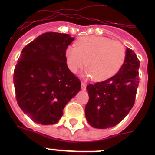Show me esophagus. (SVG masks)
Wrapping results in <instances>:
<instances>
[{"instance_id":"34e87169","label":"esophagus","mask_w":155,"mask_h":155,"mask_svg":"<svg viewBox=\"0 0 155 155\" xmlns=\"http://www.w3.org/2000/svg\"><path fill=\"white\" fill-rule=\"evenodd\" d=\"M86 86H87V85H86V84H85L84 82L81 83V88H82L83 90L86 89Z\"/></svg>"}]
</instances>
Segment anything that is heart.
I'll use <instances>...</instances> for the list:
<instances>
[{"label": "heart", "mask_w": 155, "mask_h": 155, "mask_svg": "<svg viewBox=\"0 0 155 155\" xmlns=\"http://www.w3.org/2000/svg\"><path fill=\"white\" fill-rule=\"evenodd\" d=\"M125 58L126 50L120 42L98 36L80 38L75 47L70 46L65 51L66 63L71 72L76 74L87 66L86 75L98 82L114 76Z\"/></svg>", "instance_id": "1"}]
</instances>
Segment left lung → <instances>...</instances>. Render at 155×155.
<instances>
[{"label": "left lung", "mask_w": 155, "mask_h": 155, "mask_svg": "<svg viewBox=\"0 0 155 155\" xmlns=\"http://www.w3.org/2000/svg\"><path fill=\"white\" fill-rule=\"evenodd\" d=\"M140 61L136 54L126 49L122 68L110 79L88 84L89 100L85 106V116L91 126L108 129L120 123L134 104L139 84Z\"/></svg>", "instance_id": "obj_1"}]
</instances>
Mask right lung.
Segmentation results:
<instances>
[{"mask_svg":"<svg viewBox=\"0 0 155 155\" xmlns=\"http://www.w3.org/2000/svg\"><path fill=\"white\" fill-rule=\"evenodd\" d=\"M74 38L47 32L27 44L13 72L16 99L35 122L53 125L80 90L81 82L68 69L65 51Z\"/></svg>","mask_w":155,"mask_h":155,"instance_id":"obj_1","label":"right lung"}]
</instances>
